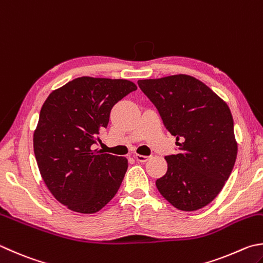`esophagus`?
<instances>
[{
	"label": "esophagus",
	"instance_id": "obj_1",
	"mask_svg": "<svg viewBox=\"0 0 263 263\" xmlns=\"http://www.w3.org/2000/svg\"><path fill=\"white\" fill-rule=\"evenodd\" d=\"M134 158H135V159L137 161H140V162H145V161L148 160L147 156H142V155H135V156H134Z\"/></svg>",
	"mask_w": 263,
	"mask_h": 263
}]
</instances>
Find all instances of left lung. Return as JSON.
<instances>
[{
	"label": "left lung",
	"instance_id": "1",
	"mask_svg": "<svg viewBox=\"0 0 263 263\" xmlns=\"http://www.w3.org/2000/svg\"><path fill=\"white\" fill-rule=\"evenodd\" d=\"M137 85L177 141L178 153L165 157L168 170L156 181L158 190L177 210L202 209L219 195L235 166L230 108L212 89L184 74Z\"/></svg>",
	"mask_w": 263,
	"mask_h": 263
}]
</instances>
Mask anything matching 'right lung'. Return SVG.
Listing matches in <instances>:
<instances>
[{"mask_svg": "<svg viewBox=\"0 0 263 263\" xmlns=\"http://www.w3.org/2000/svg\"><path fill=\"white\" fill-rule=\"evenodd\" d=\"M136 89L128 80L82 77L44 102L34 133V155L48 189L71 211L96 213L120 187L127 159L93 147L112 107Z\"/></svg>", "mask_w": 263, "mask_h": 263, "instance_id": "obj_1", "label": "right lung"}]
</instances>
